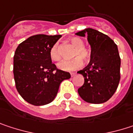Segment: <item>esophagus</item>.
Here are the masks:
<instances>
[{
    "label": "esophagus",
    "mask_w": 133,
    "mask_h": 133,
    "mask_svg": "<svg viewBox=\"0 0 133 133\" xmlns=\"http://www.w3.org/2000/svg\"><path fill=\"white\" fill-rule=\"evenodd\" d=\"M75 74H76V73H75V72H71V77H73V76H75Z\"/></svg>",
    "instance_id": "34e87169"
}]
</instances>
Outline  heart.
I'll return each instance as SVG.
<instances>
[{"label":"heart","mask_w":133,"mask_h":133,"mask_svg":"<svg viewBox=\"0 0 133 133\" xmlns=\"http://www.w3.org/2000/svg\"><path fill=\"white\" fill-rule=\"evenodd\" d=\"M70 42L75 48L72 54V58H75L70 61H63L58 64V68L60 69L68 71L80 68L83 65L82 59L87 61L91 56L90 49L84 46V41L82 38L76 37L71 38L70 39ZM50 57L51 60L55 62H58L61 59V55L59 52V47L58 43L55 44L51 48L50 51Z\"/></svg>","instance_id":"heart-1"}]
</instances>
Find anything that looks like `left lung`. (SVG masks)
<instances>
[{
  "label": "left lung",
  "mask_w": 133,
  "mask_h": 133,
  "mask_svg": "<svg viewBox=\"0 0 133 133\" xmlns=\"http://www.w3.org/2000/svg\"><path fill=\"white\" fill-rule=\"evenodd\" d=\"M75 35H86L91 47L89 65L78 71L85 79L78 92L89 103L105 102L116 92L119 83L121 59L118 47L108 35L92 28H85Z\"/></svg>",
  "instance_id": "1"
}]
</instances>
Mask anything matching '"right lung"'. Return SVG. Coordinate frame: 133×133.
Returning <instances> with one entry per match:
<instances>
[{"label":"right lung","mask_w":133,"mask_h":133,"mask_svg":"<svg viewBox=\"0 0 133 133\" xmlns=\"http://www.w3.org/2000/svg\"><path fill=\"white\" fill-rule=\"evenodd\" d=\"M62 35H36L21 42L14 56V78L21 96L34 105L51 102L61 82L71 78L70 73L58 69L52 63L50 51Z\"/></svg>","instance_id":"obj_1"}]
</instances>
